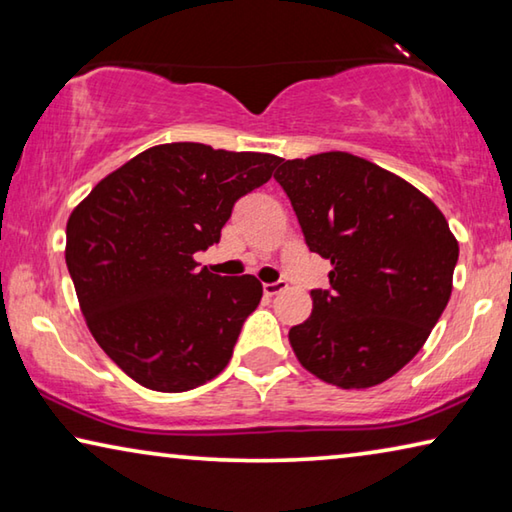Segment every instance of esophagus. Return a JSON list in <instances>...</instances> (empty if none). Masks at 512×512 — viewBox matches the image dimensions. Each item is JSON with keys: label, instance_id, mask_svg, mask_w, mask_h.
Here are the masks:
<instances>
[{"label": "esophagus", "instance_id": "esophagus-1", "mask_svg": "<svg viewBox=\"0 0 512 512\" xmlns=\"http://www.w3.org/2000/svg\"><path fill=\"white\" fill-rule=\"evenodd\" d=\"M287 289V282H282V280H277V282H268V284H264V293L268 298H273V296H277V293L280 291H284Z\"/></svg>", "mask_w": 512, "mask_h": 512}]
</instances>
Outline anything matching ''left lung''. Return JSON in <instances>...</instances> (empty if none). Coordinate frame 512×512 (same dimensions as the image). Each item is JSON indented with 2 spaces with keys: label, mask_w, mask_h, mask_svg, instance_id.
Listing matches in <instances>:
<instances>
[{
  "label": "left lung",
  "mask_w": 512,
  "mask_h": 512,
  "mask_svg": "<svg viewBox=\"0 0 512 512\" xmlns=\"http://www.w3.org/2000/svg\"><path fill=\"white\" fill-rule=\"evenodd\" d=\"M275 180L311 253L332 262L329 289L311 291V316L289 329L293 352L327 384H381L420 352L452 296L447 219L404 178L345 151L287 160Z\"/></svg>",
  "instance_id": "left-lung-1"
}]
</instances>
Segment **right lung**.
I'll return each mask as SVG.
<instances>
[{
    "label": "right lung",
    "instance_id": "obj_1",
    "mask_svg": "<svg viewBox=\"0 0 512 512\" xmlns=\"http://www.w3.org/2000/svg\"><path fill=\"white\" fill-rule=\"evenodd\" d=\"M280 162L196 142L151 146L69 214L65 262L85 323L137 384L183 393L228 366L262 282L214 275L194 253L219 244L232 207Z\"/></svg>",
    "mask_w": 512,
    "mask_h": 512
}]
</instances>
